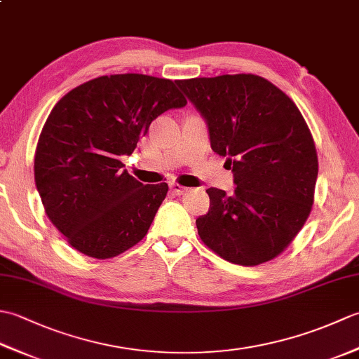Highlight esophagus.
<instances>
[{
    "mask_svg": "<svg viewBox=\"0 0 359 359\" xmlns=\"http://www.w3.org/2000/svg\"><path fill=\"white\" fill-rule=\"evenodd\" d=\"M170 188H171V191H172L175 196H182V194H185V193H187V189H188V188L182 187V185H179V184H170Z\"/></svg>",
    "mask_w": 359,
    "mask_h": 359,
    "instance_id": "esophagus-1",
    "label": "esophagus"
}]
</instances>
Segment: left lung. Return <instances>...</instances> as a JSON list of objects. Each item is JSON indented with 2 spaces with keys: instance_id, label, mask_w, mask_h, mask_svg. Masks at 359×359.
Returning <instances> with one entry per match:
<instances>
[{
  "instance_id": "left-lung-1",
  "label": "left lung",
  "mask_w": 359,
  "mask_h": 359,
  "mask_svg": "<svg viewBox=\"0 0 359 359\" xmlns=\"http://www.w3.org/2000/svg\"><path fill=\"white\" fill-rule=\"evenodd\" d=\"M207 121L211 149L233 166L234 193L208 188L196 220L225 261L259 265L284 251L311 211L318 177L313 137L292 98L259 75L175 81Z\"/></svg>"
}]
</instances>
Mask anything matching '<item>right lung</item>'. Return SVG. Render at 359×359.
<instances>
[{"instance_id": "add662e5", "label": "right lung", "mask_w": 359, "mask_h": 359, "mask_svg": "<svg viewBox=\"0 0 359 359\" xmlns=\"http://www.w3.org/2000/svg\"><path fill=\"white\" fill-rule=\"evenodd\" d=\"M174 81L104 75L67 93L50 111L35 151L46 215L80 253L118 256L147 236L168 185H143L121 170L152 120L184 108Z\"/></svg>"}]
</instances>
